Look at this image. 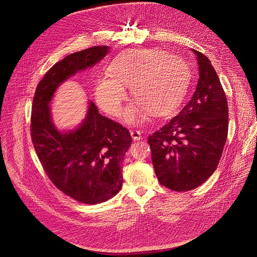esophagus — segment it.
<instances>
[{
	"label": "esophagus",
	"mask_w": 257,
	"mask_h": 257,
	"mask_svg": "<svg viewBox=\"0 0 257 257\" xmlns=\"http://www.w3.org/2000/svg\"><path fill=\"white\" fill-rule=\"evenodd\" d=\"M131 135H132V138L134 139V141H139V140L142 139L141 132L138 131V130H132L131 131Z\"/></svg>",
	"instance_id": "obj_1"
}]
</instances>
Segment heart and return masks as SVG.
Here are the masks:
<instances>
[{"mask_svg":"<svg viewBox=\"0 0 257 257\" xmlns=\"http://www.w3.org/2000/svg\"><path fill=\"white\" fill-rule=\"evenodd\" d=\"M110 77L100 78L95 85L98 106L111 116L121 111L125 90L137 100L124 111L130 123L142 122L150 109L153 113L172 110L183 98L191 79L187 62L160 49L128 50L116 56L108 67Z\"/></svg>","mask_w":257,"mask_h":257,"instance_id":"obj_1","label":"heart"}]
</instances>
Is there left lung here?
I'll use <instances>...</instances> for the list:
<instances>
[{"instance_id": "1", "label": "left lung", "mask_w": 257, "mask_h": 257, "mask_svg": "<svg viewBox=\"0 0 257 257\" xmlns=\"http://www.w3.org/2000/svg\"><path fill=\"white\" fill-rule=\"evenodd\" d=\"M194 53L199 65L194 94L179 114L148 138L160 184L177 192L199 187L215 172L228 134L224 89L210 60Z\"/></svg>"}]
</instances>
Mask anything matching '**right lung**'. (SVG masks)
<instances>
[{
	"instance_id": "1",
	"label": "right lung",
	"mask_w": 257,
	"mask_h": 257,
	"mask_svg": "<svg viewBox=\"0 0 257 257\" xmlns=\"http://www.w3.org/2000/svg\"><path fill=\"white\" fill-rule=\"evenodd\" d=\"M108 48L93 46L54 64L38 83L32 104L31 139L43 170L56 188L84 204L105 202L120 190L131 134L120 123L102 116L92 101L77 130L60 133L52 123L48 104L61 82L96 64Z\"/></svg>"
}]
</instances>
